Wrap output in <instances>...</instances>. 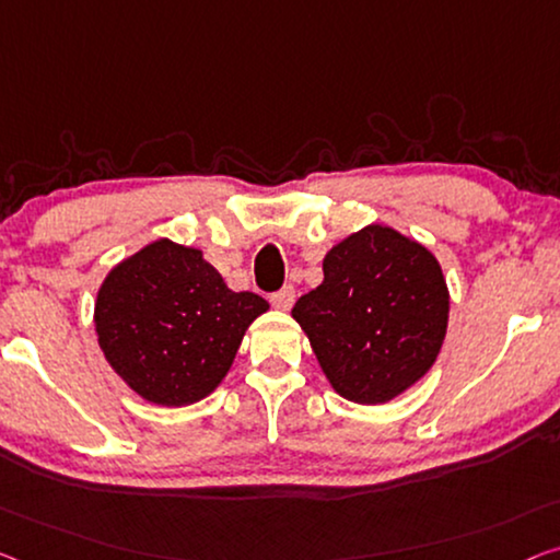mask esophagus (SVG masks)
<instances>
[{
	"label": "esophagus",
	"instance_id": "34e87169",
	"mask_svg": "<svg viewBox=\"0 0 560 560\" xmlns=\"http://www.w3.org/2000/svg\"><path fill=\"white\" fill-rule=\"evenodd\" d=\"M294 299H296V291L294 287H283L279 291H273L271 294V304L281 308V312H289L291 306H294Z\"/></svg>",
	"mask_w": 560,
	"mask_h": 560
}]
</instances>
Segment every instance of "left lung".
<instances>
[{"label": "left lung", "instance_id": "1", "mask_svg": "<svg viewBox=\"0 0 560 560\" xmlns=\"http://www.w3.org/2000/svg\"><path fill=\"white\" fill-rule=\"evenodd\" d=\"M447 312L438 258L374 223L324 256V281L299 299L291 316L341 397L382 405L435 364Z\"/></svg>", "mask_w": 560, "mask_h": 560}]
</instances>
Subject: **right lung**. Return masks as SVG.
I'll use <instances>...</instances> for the list:
<instances>
[{
  "label": "right lung",
  "instance_id": "right-lung-1",
  "mask_svg": "<svg viewBox=\"0 0 560 560\" xmlns=\"http://www.w3.org/2000/svg\"><path fill=\"white\" fill-rule=\"evenodd\" d=\"M266 308L254 291H231L198 248L161 238L107 273L95 329L132 392L180 407L221 385L248 324Z\"/></svg>",
  "mask_w": 560,
  "mask_h": 560
}]
</instances>
